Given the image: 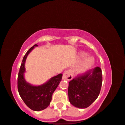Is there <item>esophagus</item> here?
<instances>
[{
  "instance_id": "1",
  "label": "esophagus",
  "mask_w": 125,
  "mask_h": 125,
  "mask_svg": "<svg viewBox=\"0 0 125 125\" xmlns=\"http://www.w3.org/2000/svg\"><path fill=\"white\" fill-rule=\"evenodd\" d=\"M62 79L64 80H67V81H70L73 79V75L72 72L70 70H67L63 74Z\"/></svg>"
}]
</instances>
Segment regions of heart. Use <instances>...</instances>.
Instances as JSON below:
<instances>
[{
	"label": "heart",
	"mask_w": 125,
	"mask_h": 125,
	"mask_svg": "<svg viewBox=\"0 0 125 125\" xmlns=\"http://www.w3.org/2000/svg\"><path fill=\"white\" fill-rule=\"evenodd\" d=\"M80 57L84 58L87 56V54L85 52H81L80 54ZM94 64V59L93 58L89 57L85 59L84 62L80 66V67L78 69L77 73L79 74H83L86 73L93 67Z\"/></svg>",
	"instance_id": "heart-1"
}]
</instances>
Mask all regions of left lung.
I'll return each mask as SVG.
<instances>
[{
    "label": "left lung",
    "instance_id": "1",
    "mask_svg": "<svg viewBox=\"0 0 125 125\" xmlns=\"http://www.w3.org/2000/svg\"><path fill=\"white\" fill-rule=\"evenodd\" d=\"M102 85V72L99 67L73 79L68 88L70 103L77 108H87L99 96Z\"/></svg>",
    "mask_w": 125,
    "mask_h": 125
}]
</instances>
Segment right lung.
Masks as SVG:
<instances>
[{
  "mask_svg": "<svg viewBox=\"0 0 125 125\" xmlns=\"http://www.w3.org/2000/svg\"><path fill=\"white\" fill-rule=\"evenodd\" d=\"M37 46V44H35L31 47L23 58L18 75V90L25 104L33 111H39L50 105L53 93L62 78V74L52 77L47 83L39 86H34L26 81L24 78L25 61L28 54L34 47Z\"/></svg>",
  "mask_w": 125,
  "mask_h": 125,
  "instance_id": "add662e5",
  "label": "right lung"
}]
</instances>
